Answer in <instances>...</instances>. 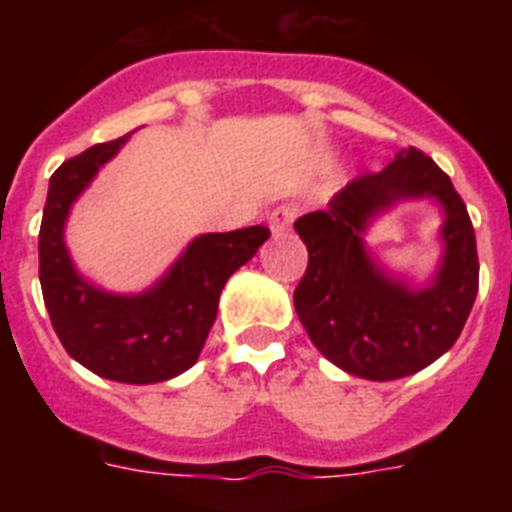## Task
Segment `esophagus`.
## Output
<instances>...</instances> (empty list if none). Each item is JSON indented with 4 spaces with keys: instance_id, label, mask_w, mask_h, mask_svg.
Instances as JSON below:
<instances>
[{
    "instance_id": "1",
    "label": "esophagus",
    "mask_w": 512,
    "mask_h": 512,
    "mask_svg": "<svg viewBox=\"0 0 512 512\" xmlns=\"http://www.w3.org/2000/svg\"><path fill=\"white\" fill-rule=\"evenodd\" d=\"M297 217V207H292V205H282V207H277V210L271 212L269 215V228H271V233L274 235H282L284 230L289 228V225H292V220H295Z\"/></svg>"
}]
</instances>
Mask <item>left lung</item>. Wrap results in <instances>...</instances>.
<instances>
[{
  "label": "left lung",
  "mask_w": 512,
  "mask_h": 512,
  "mask_svg": "<svg viewBox=\"0 0 512 512\" xmlns=\"http://www.w3.org/2000/svg\"><path fill=\"white\" fill-rule=\"evenodd\" d=\"M405 199H436L444 210L442 266L425 288L390 278L363 243L373 217ZM295 230L307 246L295 310L325 359L354 377L390 382L454 346L477 297V241L467 205L431 156L405 148L379 174L346 184L328 210L302 215Z\"/></svg>",
  "instance_id": "1"
}]
</instances>
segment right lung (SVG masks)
I'll return each instance as SVG.
<instances>
[{
	"label": "right lung",
	"mask_w": 512,
	"mask_h": 512,
	"mask_svg": "<svg viewBox=\"0 0 512 512\" xmlns=\"http://www.w3.org/2000/svg\"><path fill=\"white\" fill-rule=\"evenodd\" d=\"M128 138L130 133L87 148L51 176L38 241L40 287L53 330L71 359L112 382L153 384L179 377L200 359L225 282L271 233L251 225L200 235L140 295L94 287L76 271L63 228L71 205Z\"/></svg>",
	"instance_id": "1"
}]
</instances>
